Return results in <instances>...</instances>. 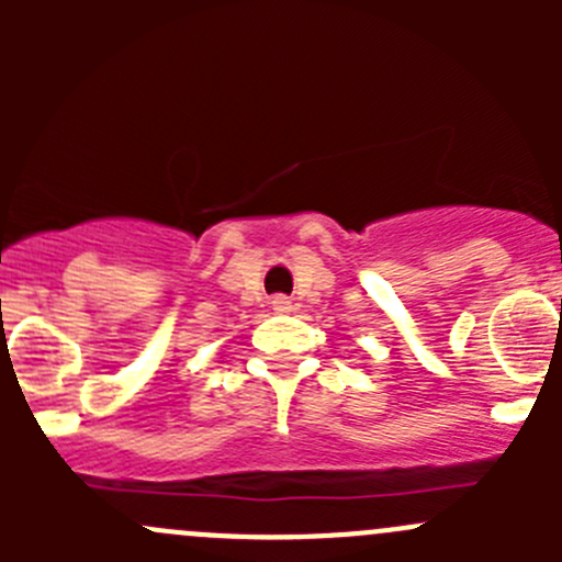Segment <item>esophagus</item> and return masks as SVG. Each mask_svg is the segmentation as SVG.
<instances>
[{"label": "esophagus", "instance_id": "esophagus-1", "mask_svg": "<svg viewBox=\"0 0 562 562\" xmlns=\"http://www.w3.org/2000/svg\"><path fill=\"white\" fill-rule=\"evenodd\" d=\"M271 307H274V313H291L293 302L288 296H274L271 299Z\"/></svg>", "mask_w": 562, "mask_h": 562}]
</instances>
